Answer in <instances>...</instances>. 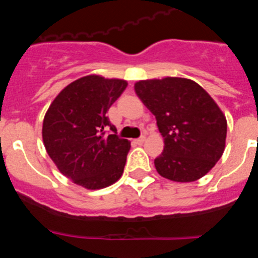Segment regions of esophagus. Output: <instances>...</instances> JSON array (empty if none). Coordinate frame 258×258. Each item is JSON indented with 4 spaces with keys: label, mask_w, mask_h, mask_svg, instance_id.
<instances>
[{
    "label": "esophagus",
    "mask_w": 258,
    "mask_h": 258,
    "mask_svg": "<svg viewBox=\"0 0 258 258\" xmlns=\"http://www.w3.org/2000/svg\"><path fill=\"white\" fill-rule=\"evenodd\" d=\"M145 141H146V137H145V136H142V137H140V138H137L136 142L138 143V145H142V143L145 142Z\"/></svg>",
    "instance_id": "1"
}]
</instances>
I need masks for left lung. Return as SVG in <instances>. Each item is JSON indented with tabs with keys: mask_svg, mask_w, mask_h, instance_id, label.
I'll use <instances>...</instances> for the list:
<instances>
[{
	"mask_svg": "<svg viewBox=\"0 0 258 258\" xmlns=\"http://www.w3.org/2000/svg\"><path fill=\"white\" fill-rule=\"evenodd\" d=\"M156 117L164 151L155 159L157 173L175 182L202 178L222 156L226 117L211 95L192 80L165 77L134 85Z\"/></svg>",
	"mask_w": 258,
	"mask_h": 258,
	"instance_id": "8db88e82",
	"label": "left lung"
}]
</instances>
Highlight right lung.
<instances>
[{
    "instance_id": "right-lung-1",
    "label": "right lung",
    "mask_w": 258,
    "mask_h": 258,
    "mask_svg": "<svg viewBox=\"0 0 258 258\" xmlns=\"http://www.w3.org/2000/svg\"><path fill=\"white\" fill-rule=\"evenodd\" d=\"M126 86L125 80L81 77L56 95L45 115L47 154L61 174L89 190L115 183L124 172L131 142L116 134L106 113Z\"/></svg>"
}]
</instances>
